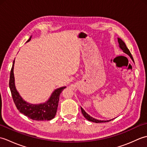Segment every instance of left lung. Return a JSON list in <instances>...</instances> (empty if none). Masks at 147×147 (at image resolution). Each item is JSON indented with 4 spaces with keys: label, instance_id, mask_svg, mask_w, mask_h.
<instances>
[{
    "label": "left lung",
    "instance_id": "obj_1",
    "mask_svg": "<svg viewBox=\"0 0 147 147\" xmlns=\"http://www.w3.org/2000/svg\"><path fill=\"white\" fill-rule=\"evenodd\" d=\"M117 40H118V43H119V48L122 50V51H123V52L125 53V54L128 55L129 57H131V59H132V61L134 62L133 60V58L131 55V54L130 51H129V49H127V47H126L125 43H124L123 40H122L121 38H117ZM81 110H82V112L83 115V116L85 117L87 120H88L90 121H92L93 122V123H105V122H109V121H112L113 119H112L110 120H107V121H101V120H98V119H96L92 117V116H90V115H88V114L86 113V112L83 110V109L82 107H81Z\"/></svg>",
    "mask_w": 147,
    "mask_h": 147
}]
</instances>
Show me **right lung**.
<instances>
[{
    "instance_id": "1",
    "label": "right lung",
    "mask_w": 147,
    "mask_h": 147,
    "mask_svg": "<svg viewBox=\"0 0 147 147\" xmlns=\"http://www.w3.org/2000/svg\"><path fill=\"white\" fill-rule=\"evenodd\" d=\"M31 39H32V36L27 40L26 43L30 42ZM14 62L15 61L14 60L11 71L9 88H10L12 98H13L14 102L18 110L21 113L23 114L33 120L49 121L55 117L56 112H57L59 96H60L62 90L66 88V86H62L55 89L52 93L49 98L45 102L38 104H30L21 97L16 88L14 75Z\"/></svg>"
}]
</instances>
